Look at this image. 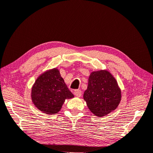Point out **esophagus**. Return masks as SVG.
Returning <instances> with one entry per match:
<instances>
[{
	"instance_id": "obj_1",
	"label": "esophagus",
	"mask_w": 153,
	"mask_h": 153,
	"mask_svg": "<svg viewBox=\"0 0 153 153\" xmlns=\"http://www.w3.org/2000/svg\"><path fill=\"white\" fill-rule=\"evenodd\" d=\"M74 94L76 97H81V95H82V91L80 90H76L74 91Z\"/></svg>"
}]
</instances>
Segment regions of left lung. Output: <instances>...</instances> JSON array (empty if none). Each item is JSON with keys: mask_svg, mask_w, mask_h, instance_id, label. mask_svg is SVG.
<instances>
[{"mask_svg": "<svg viewBox=\"0 0 153 153\" xmlns=\"http://www.w3.org/2000/svg\"><path fill=\"white\" fill-rule=\"evenodd\" d=\"M83 99L91 112L98 117H103L118 107L121 91L117 81L108 71H94L89 76Z\"/></svg>", "mask_w": 153, "mask_h": 153, "instance_id": "8db88e82", "label": "left lung"}]
</instances>
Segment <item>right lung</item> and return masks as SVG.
Listing matches in <instances>:
<instances>
[{
	"instance_id": "1",
	"label": "right lung",
	"mask_w": 153,
	"mask_h": 153,
	"mask_svg": "<svg viewBox=\"0 0 153 153\" xmlns=\"http://www.w3.org/2000/svg\"><path fill=\"white\" fill-rule=\"evenodd\" d=\"M74 95L56 68L46 71L36 80L31 90L34 105L46 114L58 113L66 99Z\"/></svg>"
}]
</instances>
